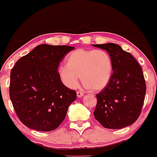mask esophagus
Masks as SVG:
<instances>
[{"label": "esophagus", "instance_id": "esophagus-1", "mask_svg": "<svg viewBox=\"0 0 157 157\" xmlns=\"http://www.w3.org/2000/svg\"><path fill=\"white\" fill-rule=\"evenodd\" d=\"M83 95H84V94H83V92H82V91H77V96L78 97H82Z\"/></svg>", "mask_w": 157, "mask_h": 157}]
</instances>
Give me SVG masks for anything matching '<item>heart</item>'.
Instances as JSON below:
<instances>
[{
  "label": "heart",
  "instance_id": "1",
  "mask_svg": "<svg viewBox=\"0 0 157 157\" xmlns=\"http://www.w3.org/2000/svg\"><path fill=\"white\" fill-rule=\"evenodd\" d=\"M113 71L111 58L101 49L78 48L66 56V66L58 69L59 77L65 86L75 89L80 80L94 91L103 89L109 84Z\"/></svg>",
  "mask_w": 157,
  "mask_h": 157
}]
</instances>
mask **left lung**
<instances>
[{
    "instance_id": "1",
    "label": "left lung",
    "mask_w": 157,
    "mask_h": 157,
    "mask_svg": "<svg viewBox=\"0 0 157 157\" xmlns=\"http://www.w3.org/2000/svg\"><path fill=\"white\" fill-rule=\"evenodd\" d=\"M105 50L113 64V74L106 87L96 95V120L110 129L123 128L136 122L146 92L142 69L129 52L117 44H94Z\"/></svg>"
}]
</instances>
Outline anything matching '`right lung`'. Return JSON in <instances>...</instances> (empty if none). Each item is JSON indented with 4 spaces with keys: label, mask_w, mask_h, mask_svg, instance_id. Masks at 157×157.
<instances>
[{
    "label": "right lung",
    "mask_w": 157,
    "mask_h": 157,
    "mask_svg": "<svg viewBox=\"0 0 157 157\" xmlns=\"http://www.w3.org/2000/svg\"><path fill=\"white\" fill-rule=\"evenodd\" d=\"M74 48L41 44L17 61L10 74V97L23 125L51 131L64 120L77 94L61 82L57 68Z\"/></svg>",
    "instance_id": "1"
}]
</instances>
